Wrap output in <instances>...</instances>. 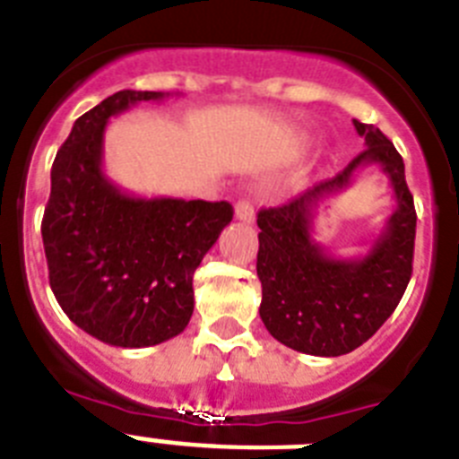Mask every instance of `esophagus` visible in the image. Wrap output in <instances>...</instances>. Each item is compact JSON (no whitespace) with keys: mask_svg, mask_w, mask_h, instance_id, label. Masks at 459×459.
<instances>
[{"mask_svg":"<svg viewBox=\"0 0 459 459\" xmlns=\"http://www.w3.org/2000/svg\"><path fill=\"white\" fill-rule=\"evenodd\" d=\"M234 216L241 222H255V209L248 200H238L237 206H234Z\"/></svg>","mask_w":459,"mask_h":459,"instance_id":"obj_1","label":"esophagus"}]
</instances>
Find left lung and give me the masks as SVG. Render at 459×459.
<instances>
[{
  "label": "left lung",
  "instance_id": "1",
  "mask_svg": "<svg viewBox=\"0 0 459 459\" xmlns=\"http://www.w3.org/2000/svg\"><path fill=\"white\" fill-rule=\"evenodd\" d=\"M366 147L333 179L319 181L282 206L257 213L259 317L290 350L310 356H342L370 340L397 307L411 278L416 209L404 181L403 156L379 128L354 119ZM377 164L392 181L394 212L371 250L360 258H333L311 237V218L322 201Z\"/></svg>",
  "mask_w": 459,
  "mask_h": 459
}]
</instances>
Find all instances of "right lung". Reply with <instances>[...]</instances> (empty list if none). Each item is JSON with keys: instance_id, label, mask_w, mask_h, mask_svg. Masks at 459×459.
<instances>
[{"instance_id": "right-lung-1", "label": "right lung", "mask_w": 459, "mask_h": 459, "mask_svg": "<svg viewBox=\"0 0 459 459\" xmlns=\"http://www.w3.org/2000/svg\"><path fill=\"white\" fill-rule=\"evenodd\" d=\"M169 93L124 89L84 112L52 163L43 213L50 287L84 333L140 350L179 335L193 315V275L232 222L230 202L137 197L103 172L109 117Z\"/></svg>"}]
</instances>
